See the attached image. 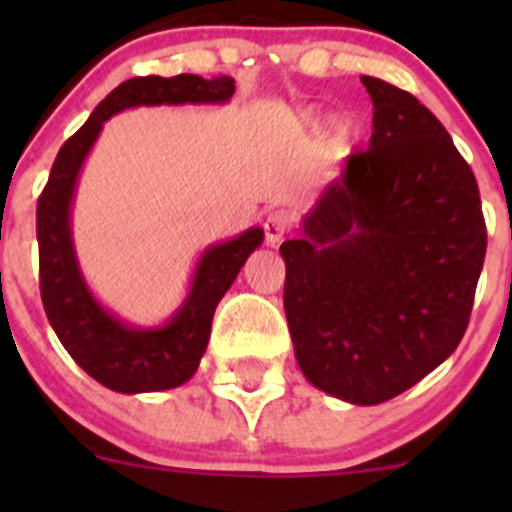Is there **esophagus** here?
I'll return each instance as SVG.
<instances>
[{
    "label": "esophagus",
    "instance_id": "esophagus-1",
    "mask_svg": "<svg viewBox=\"0 0 512 512\" xmlns=\"http://www.w3.org/2000/svg\"><path fill=\"white\" fill-rule=\"evenodd\" d=\"M289 227H292V218H289V213L285 210H275V213L267 215L265 220V242L270 247L280 245L282 240L287 237Z\"/></svg>",
    "mask_w": 512,
    "mask_h": 512
}]
</instances>
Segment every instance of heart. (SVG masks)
<instances>
[{
  "mask_svg": "<svg viewBox=\"0 0 512 512\" xmlns=\"http://www.w3.org/2000/svg\"><path fill=\"white\" fill-rule=\"evenodd\" d=\"M349 133H352V123L344 121V118H339V121H334V126H332L334 141H347Z\"/></svg>",
  "mask_w": 512,
  "mask_h": 512,
  "instance_id": "1",
  "label": "heart"
}]
</instances>
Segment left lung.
Segmentation results:
<instances>
[{"instance_id": "1", "label": "left lung", "mask_w": 512, "mask_h": 512, "mask_svg": "<svg viewBox=\"0 0 512 512\" xmlns=\"http://www.w3.org/2000/svg\"><path fill=\"white\" fill-rule=\"evenodd\" d=\"M366 151L347 158L302 235L282 242L285 314L307 381L374 406L456 352L485 260L476 175L409 91L361 76Z\"/></svg>"}]
</instances>
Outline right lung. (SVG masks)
Listing matches in <instances>:
<instances>
[{"label": "right lung", "mask_w": 512, "mask_h": 512, "mask_svg": "<svg viewBox=\"0 0 512 512\" xmlns=\"http://www.w3.org/2000/svg\"><path fill=\"white\" fill-rule=\"evenodd\" d=\"M235 94L230 76L203 79L195 74L136 76L123 81L94 108L89 121L61 146L49 183L36 205L39 285L46 317L71 359L98 384L118 394H146L185 384L198 371L223 294L252 250L262 245V227H250L200 255L188 297L160 327H131L94 297L76 257L71 237V205L84 160L103 123L136 106L227 103Z\"/></svg>", "instance_id": "1"}]
</instances>
